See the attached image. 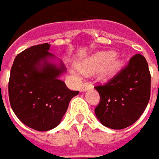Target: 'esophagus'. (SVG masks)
I'll use <instances>...</instances> for the list:
<instances>
[{
  "label": "esophagus",
  "mask_w": 159,
  "mask_h": 159,
  "mask_svg": "<svg viewBox=\"0 0 159 159\" xmlns=\"http://www.w3.org/2000/svg\"><path fill=\"white\" fill-rule=\"evenodd\" d=\"M92 87H93V85L91 84L89 81H85V82L83 83L82 86H81V88H80V91H87V90H89V89H92Z\"/></svg>",
  "instance_id": "1"
}]
</instances>
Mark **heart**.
<instances>
[{"mask_svg":"<svg viewBox=\"0 0 159 159\" xmlns=\"http://www.w3.org/2000/svg\"><path fill=\"white\" fill-rule=\"evenodd\" d=\"M123 65L119 58L115 57L112 51L98 52L80 63L78 67L84 73H95L99 70L100 77L103 80L115 76Z\"/></svg>","mask_w":159,"mask_h":159,"instance_id":"heart-1","label":"heart"}]
</instances>
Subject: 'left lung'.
<instances>
[{"label": "left lung", "mask_w": 159, "mask_h": 159, "mask_svg": "<svg viewBox=\"0 0 159 159\" xmlns=\"http://www.w3.org/2000/svg\"><path fill=\"white\" fill-rule=\"evenodd\" d=\"M150 81L146 59L136 54L105 84L95 86L100 102L95 112L102 124L111 129H123L133 125L150 101Z\"/></svg>", "instance_id": "obj_1"}]
</instances>
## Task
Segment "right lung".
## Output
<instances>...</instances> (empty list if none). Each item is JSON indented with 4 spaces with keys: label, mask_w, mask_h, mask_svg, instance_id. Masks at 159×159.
I'll use <instances>...</instances> for the list:
<instances>
[{
    "label": "right lung",
    "mask_w": 159,
    "mask_h": 159,
    "mask_svg": "<svg viewBox=\"0 0 159 159\" xmlns=\"http://www.w3.org/2000/svg\"><path fill=\"white\" fill-rule=\"evenodd\" d=\"M48 43L33 46L16 57L10 70V106L22 123L37 131H48L59 125L70 99L79 94L58 80L64 70L49 64L53 57Z\"/></svg>",
    "instance_id": "add662e5"
}]
</instances>
